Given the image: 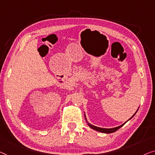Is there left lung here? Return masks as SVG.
Wrapping results in <instances>:
<instances>
[{"mask_svg": "<svg viewBox=\"0 0 155 155\" xmlns=\"http://www.w3.org/2000/svg\"><path fill=\"white\" fill-rule=\"evenodd\" d=\"M137 112L135 113L134 114V115L137 114ZM134 115H133L132 117H131L130 119H131L132 118V117L134 116ZM129 119V120H130ZM85 120H86V118H85ZM127 120V121H128ZM126 122H124V124H122V125H120V126H119V127H114V128H111V129H105V128H101V127H95V126H94V125H92V124H90V123H88V122H87V124H88V125H89V127L91 128H92V129H94V130H96V131H100V132H102V133H106V134H110V133H113V132H115V131H116L117 129H119L120 128V127H122V126L124 125V124L126 123Z\"/></svg>", "mask_w": 155, "mask_h": 155, "instance_id": "8db88e82", "label": "left lung"}]
</instances>
